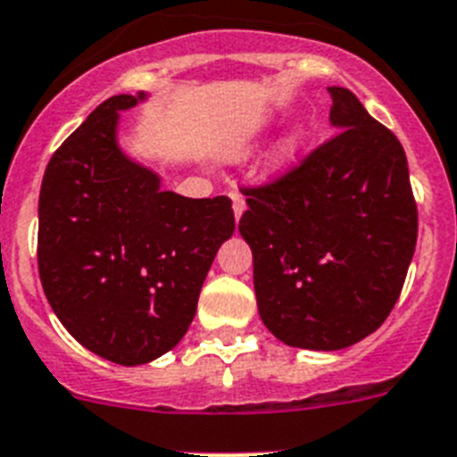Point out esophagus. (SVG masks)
Returning a JSON list of instances; mask_svg holds the SVG:
<instances>
[{"instance_id": "obj_1", "label": "esophagus", "mask_w": 457, "mask_h": 457, "mask_svg": "<svg viewBox=\"0 0 457 457\" xmlns=\"http://www.w3.org/2000/svg\"><path fill=\"white\" fill-rule=\"evenodd\" d=\"M232 206H235V218L239 220L244 216V211H246V199L241 197L239 193H232Z\"/></svg>"}]
</instances>
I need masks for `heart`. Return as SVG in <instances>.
I'll use <instances>...</instances> for the list:
<instances>
[{"label":"heart","mask_w":457,"mask_h":457,"mask_svg":"<svg viewBox=\"0 0 457 457\" xmlns=\"http://www.w3.org/2000/svg\"><path fill=\"white\" fill-rule=\"evenodd\" d=\"M300 144H302L300 132H293L290 137H286V139L281 141V145L276 148L274 162L278 164V167H283V164H287V162H293V157L297 155V151H300Z\"/></svg>","instance_id":"1"}]
</instances>
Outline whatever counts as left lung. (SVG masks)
Returning a JSON list of instances; mask_svg holds the SVG:
<instances>
[{
    "instance_id": "left-lung-1",
    "label": "left lung",
    "mask_w": 457,
    "mask_h": 457,
    "mask_svg": "<svg viewBox=\"0 0 457 457\" xmlns=\"http://www.w3.org/2000/svg\"><path fill=\"white\" fill-rule=\"evenodd\" d=\"M337 129L276 181L244 187L258 312L276 339L339 351L393 312L416 251L418 209L402 144L346 87Z\"/></svg>"
}]
</instances>
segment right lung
<instances>
[{
	"label": "right lung",
	"mask_w": 457,
	"mask_h": 457,
	"mask_svg": "<svg viewBox=\"0 0 457 457\" xmlns=\"http://www.w3.org/2000/svg\"><path fill=\"white\" fill-rule=\"evenodd\" d=\"M145 99L116 95L92 111L46 167L39 276L79 344L116 365L151 362L183 339L222 241L232 199L160 190V176L118 145V113Z\"/></svg>",
	"instance_id": "right-lung-1"
}]
</instances>
